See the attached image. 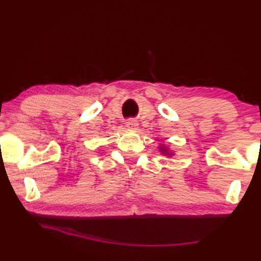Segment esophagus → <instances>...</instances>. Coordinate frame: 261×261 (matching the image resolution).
Masks as SVG:
<instances>
[{"label": "esophagus", "mask_w": 261, "mask_h": 261, "mask_svg": "<svg viewBox=\"0 0 261 261\" xmlns=\"http://www.w3.org/2000/svg\"><path fill=\"white\" fill-rule=\"evenodd\" d=\"M126 127H128V128H136L137 127V122L135 121V120H128L127 122H126Z\"/></svg>", "instance_id": "34e87169"}]
</instances>
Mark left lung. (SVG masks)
I'll return each mask as SVG.
<instances>
[{
    "mask_svg": "<svg viewBox=\"0 0 261 261\" xmlns=\"http://www.w3.org/2000/svg\"><path fill=\"white\" fill-rule=\"evenodd\" d=\"M160 148H161V152H162V153H163V154H168V155L172 154V153H169L168 149H167V147H164V146H162V147H160Z\"/></svg>",
    "mask_w": 261,
    "mask_h": 261,
    "instance_id": "8db88e82",
    "label": "left lung"
}]
</instances>
